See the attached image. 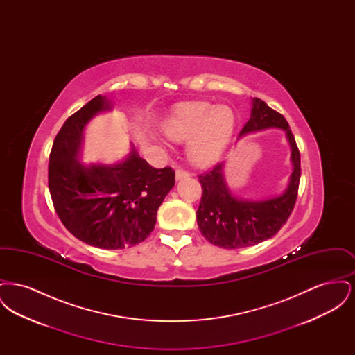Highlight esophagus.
<instances>
[{"label": "esophagus", "instance_id": "esophagus-1", "mask_svg": "<svg viewBox=\"0 0 355 355\" xmlns=\"http://www.w3.org/2000/svg\"><path fill=\"white\" fill-rule=\"evenodd\" d=\"M186 177H189V173H187V171L182 169L175 170V180H177V181H180V180H182V178H186Z\"/></svg>", "mask_w": 355, "mask_h": 355}]
</instances>
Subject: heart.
Segmentation results:
<instances>
[{"mask_svg": "<svg viewBox=\"0 0 355 355\" xmlns=\"http://www.w3.org/2000/svg\"><path fill=\"white\" fill-rule=\"evenodd\" d=\"M234 125V113L229 106L189 102L180 105L164 122V132L171 141H187L186 154L193 164L209 166L222 158Z\"/></svg>", "mask_w": 355, "mask_h": 355, "instance_id": "b5f03b06", "label": "heart"}]
</instances>
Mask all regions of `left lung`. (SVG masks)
<instances>
[{"instance_id": "left-lung-1", "label": "left lung", "mask_w": 355, "mask_h": 355, "mask_svg": "<svg viewBox=\"0 0 355 355\" xmlns=\"http://www.w3.org/2000/svg\"><path fill=\"white\" fill-rule=\"evenodd\" d=\"M268 129L284 130L290 145L293 171L284 193L266 200H248L233 194L225 180V162L200 175L202 197L197 223L201 234L216 246L239 249L261 243L279 232L294 209L301 178V157L294 135L282 114L266 102L252 98L250 119L238 137Z\"/></svg>"}]
</instances>
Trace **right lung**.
I'll return each mask as SVG.
<instances>
[{"mask_svg":"<svg viewBox=\"0 0 355 355\" xmlns=\"http://www.w3.org/2000/svg\"><path fill=\"white\" fill-rule=\"evenodd\" d=\"M112 109V101L97 96L65 121L49 157V190L60 220L73 236L114 250L148 238L175 180L171 168L154 169L133 145L114 164L80 161L87 123Z\"/></svg>","mask_w":355,"mask_h":355,"instance_id":"add662e5","label":"right lung"}]
</instances>
